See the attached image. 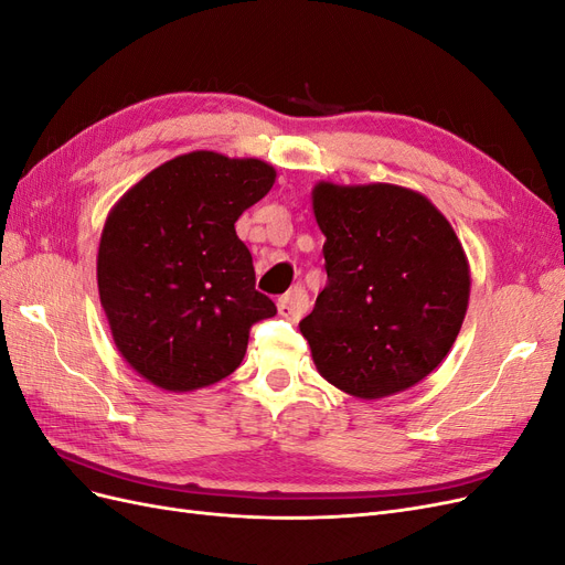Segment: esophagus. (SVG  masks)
Instances as JSON below:
<instances>
[{
    "mask_svg": "<svg viewBox=\"0 0 565 565\" xmlns=\"http://www.w3.org/2000/svg\"><path fill=\"white\" fill-rule=\"evenodd\" d=\"M278 311L282 318L287 320H299L306 311H309V295H306L303 287H295L289 289L287 295H282L278 299Z\"/></svg>",
    "mask_w": 565,
    "mask_h": 565,
    "instance_id": "esophagus-1",
    "label": "esophagus"
}]
</instances>
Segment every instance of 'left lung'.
I'll return each instance as SVG.
<instances>
[{
    "mask_svg": "<svg viewBox=\"0 0 565 565\" xmlns=\"http://www.w3.org/2000/svg\"><path fill=\"white\" fill-rule=\"evenodd\" d=\"M328 285L299 322L318 372L358 398H384L434 372L469 303L452 226L424 195L391 183L313 188Z\"/></svg>",
    "mask_w": 565,
    "mask_h": 565,
    "instance_id": "1",
    "label": "left lung"
}]
</instances>
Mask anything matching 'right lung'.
Listing matches in <instances>:
<instances>
[{
  "mask_svg": "<svg viewBox=\"0 0 565 565\" xmlns=\"http://www.w3.org/2000/svg\"><path fill=\"white\" fill-rule=\"evenodd\" d=\"M276 181L262 160L195 150L152 169L108 214L98 295L115 347L164 391L221 382L243 363L254 322L278 313L254 289L235 221Z\"/></svg>",
  "mask_w": 565,
  "mask_h": 565,
  "instance_id": "right-lung-1",
  "label": "right lung"
}]
</instances>
